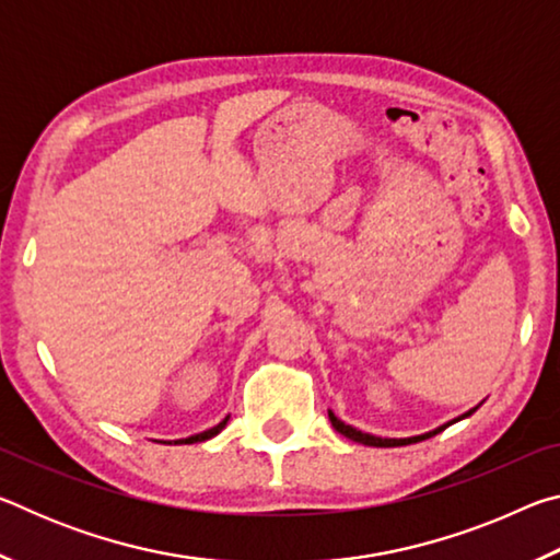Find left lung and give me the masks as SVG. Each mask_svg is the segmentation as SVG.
<instances>
[{"mask_svg": "<svg viewBox=\"0 0 560 560\" xmlns=\"http://www.w3.org/2000/svg\"><path fill=\"white\" fill-rule=\"evenodd\" d=\"M479 407V405H477ZM477 407H471L469 412H464V415H459V417H454V420H450L447 424H454V422H459V420H464V417H469L474 410H477ZM328 420H330V424H334L336 428V432H340L343 434V438H348V440H353V442H360V444H368V447H402V444H412V442H420V440H428V438H432V434H438V432H442L444 428H447V424H440L438 430H430V432H424V434H415V438H375V434H371V432H360V430H355L353 424H346L343 420H338V417L328 410Z\"/></svg>", "mask_w": 560, "mask_h": 560, "instance_id": "8db88e82", "label": "left lung"}]
</instances>
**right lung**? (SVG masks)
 I'll return each mask as SVG.
<instances>
[{"label":"right lung","mask_w":560,"mask_h":560,"mask_svg":"<svg viewBox=\"0 0 560 560\" xmlns=\"http://www.w3.org/2000/svg\"><path fill=\"white\" fill-rule=\"evenodd\" d=\"M226 422H230V415L224 417V420L220 422V424H214V428H210V430H205V432H197V434H189V438H183V440H158L160 444H197V442H205V440H212L214 434H220L224 428H226Z\"/></svg>","instance_id":"add662e5"}]
</instances>
